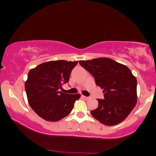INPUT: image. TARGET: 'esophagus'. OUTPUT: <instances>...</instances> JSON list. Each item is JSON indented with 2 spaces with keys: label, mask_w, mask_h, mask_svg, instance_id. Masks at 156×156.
Returning <instances> with one entry per match:
<instances>
[{
  "label": "esophagus",
  "mask_w": 156,
  "mask_h": 156,
  "mask_svg": "<svg viewBox=\"0 0 156 156\" xmlns=\"http://www.w3.org/2000/svg\"><path fill=\"white\" fill-rule=\"evenodd\" d=\"M82 98H84V99H86V100H87V99H89V97H85V96H84V95H82Z\"/></svg>",
  "instance_id": "obj_1"
}]
</instances>
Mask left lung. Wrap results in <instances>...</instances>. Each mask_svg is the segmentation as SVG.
I'll return each instance as SVG.
<instances>
[{"instance_id":"left-lung-1","label":"left lung","mask_w":156,"mask_h":156,"mask_svg":"<svg viewBox=\"0 0 156 156\" xmlns=\"http://www.w3.org/2000/svg\"><path fill=\"white\" fill-rule=\"evenodd\" d=\"M80 65L104 89V99L91 114L99 122L114 126L127 118L137 103V80L126 66L107 57L80 60Z\"/></svg>"}]
</instances>
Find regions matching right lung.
Here are the masks:
<instances>
[{"instance_id": "1", "label": "right lung", "mask_w": 156, "mask_h": 156, "mask_svg": "<svg viewBox=\"0 0 156 156\" xmlns=\"http://www.w3.org/2000/svg\"><path fill=\"white\" fill-rule=\"evenodd\" d=\"M77 63L78 61H50L30 70L25 89L30 106L40 117L57 121L73 109L74 102L81 95L63 93L59 89L69 82L70 73Z\"/></svg>"}]
</instances>
